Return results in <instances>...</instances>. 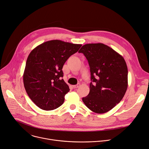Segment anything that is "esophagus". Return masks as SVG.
<instances>
[{
  "instance_id": "obj_1",
  "label": "esophagus",
  "mask_w": 149,
  "mask_h": 149,
  "mask_svg": "<svg viewBox=\"0 0 149 149\" xmlns=\"http://www.w3.org/2000/svg\"><path fill=\"white\" fill-rule=\"evenodd\" d=\"M80 84H76V85H74V86H73V88H75V89H76V88H79V87L80 86Z\"/></svg>"
}]
</instances>
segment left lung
<instances>
[{
	"label": "left lung",
	"instance_id": "1",
	"mask_svg": "<svg viewBox=\"0 0 149 149\" xmlns=\"http://www.w3.org/2000/svg\"><path fill=\"white\" fill-rule=\"evenodd\" d=\"M83 53L90 67V91L82 100L91 111L104 113L118 104L128 86L126 63L120 54L103 43L83 45Z\"/></svg>",
	"mask_w": 149,
	"mask_h": 149
}]
</instances>
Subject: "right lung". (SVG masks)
<instances>
[{"label": "right lung", "instance_id": "add662e5", "mask_svg": "<svg viewBox=\"0 0 149 149\" xmlns=\"http://www.w3.org/2000/svg\"><path fill=\"white\" fill-rule=\"evenodd\" d=\"M81 45L52 40L31 51L23 73V84L29 97L38 107L51 111L63 103L69 88L61 79L62 68Z\"/></svg>", "mask_w": 149, "mask_h": 149}]
</instances>
